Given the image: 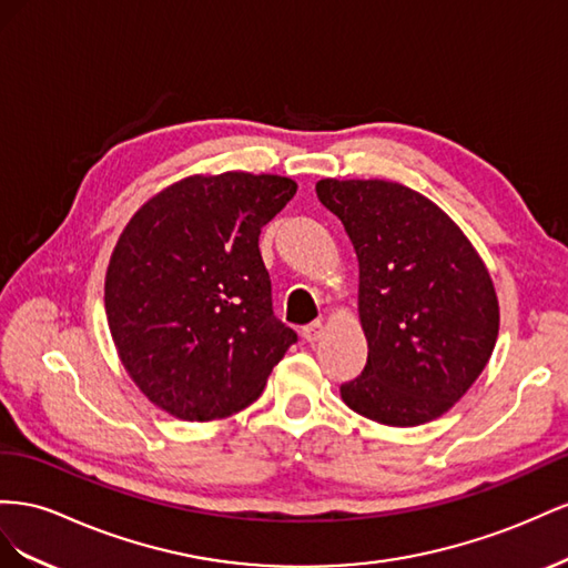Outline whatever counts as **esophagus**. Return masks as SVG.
<instances>
[{"label":"esophagus","instance_id":"1","mask_svg":"<svg viewBox=\"0 0 568 568\" xmlns=\"http://www.w3.org/2000/svg\"><path fill=\"white\" fill-rule=\"evenodd\" d=\"M321 335H323V323L321 321H314V323H310V326L302 328V337L306 339V343H312V345L318 343Z\"/></svg>","mask_w":568,"mask_h":568}]
</instances>
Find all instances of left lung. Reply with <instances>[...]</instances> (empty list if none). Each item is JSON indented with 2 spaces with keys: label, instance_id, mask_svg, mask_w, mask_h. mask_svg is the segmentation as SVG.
<instances>
[{
  "label": "left lung",
  "instance_id": "8db88e82",
  "mask_svg": "<svg viewBox=\"0 0 568 568\" xmlns=\"http://www.w3.org/2000/svg\"><path fill=\"white\" fill-rule=\"evenodd\" d=\"M359 258L368 359L339 387L376 424L412 428L455 407L499 333V302L480 254L440 206L393 181L316 183Z\"/></svg>",
  "mask_w": 568,
  "mask_h": 568
}]
</instances>
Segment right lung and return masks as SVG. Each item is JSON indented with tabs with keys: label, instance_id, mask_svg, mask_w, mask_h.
<instances>
[{
	"label": "right lung",
	"instance_id": "add662e5",
	"mask_svg": "<svg viewBox=\"0 0 568 568\" xmlns=\"http://www.w3.org/2000/svg\"><path fill=\"white\" fill-rule=\"evenodd\" d=\"M293 178L194 173L144 202L111 252L104 306L128 376L181 420L225 418L262 395L295 343L273 316L258 233Z\"/></svg>",
	"mask_w": 568,
	"mask_h": 568
}]
</instances>
